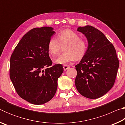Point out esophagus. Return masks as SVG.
<instances>
[{"label": "esophagus", "mask_w": 125, "mask_h": 125, "mask_svg": "<svg viewBox=\"0 0 125 125\" xmlns=\"http://www.w3.org/2000/svg\"><path fill=\"white\" fill-rule=\"evenodd\" d=\"M69 68H70V66H69V65H63V69H64V71H67V69H68Z\"/></svg>", "instance_id": "esophagus-1"}]
</instances>
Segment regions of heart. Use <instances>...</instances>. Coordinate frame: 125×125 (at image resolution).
<instances>
[{
	"label": "heart",
	"mask_w": 125,
	"mask_h": 125,
	"mask_svg": "<svg viewBox=\"0 0 125 125\" xmlns=\"http://www.w3.org/2000/svg\"><path fill=\"white\" fill-rule=\"evenodd\" d=\"M64 52L54 60L56 64H65L75 60H81L85 56L88 45L84 40L80 39L77 33L65 29L58 33L57 39L52 37L47 45L49 54L54 56L64 47Z\"/></svg>",
	"instance_id": "b5f03b06"
}]
</instances>
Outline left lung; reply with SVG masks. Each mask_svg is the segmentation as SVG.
<instances>
[{
  "label": "left lung",
  "mask_w": 125,
  "mask_h": 125,
  "mask_svg": "<svg viewBox=\"0 0 125 125\" xmlns=\"http://www.w3.org/2000/svg\"><path fill=\"white\" fill-rule=\"evenodd\" d=\"M77 30L86 37L88 46L85 55L75 66L76 88L87 98H100L115 83L119 67L116 50L104 34L94 27L86 25Z\"/></svg>",
  "instance_id": "obj_1"
}]
</instances>
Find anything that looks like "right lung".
I'll list each match as a JSON object with an SVG mask.
<instances>
[{
    "label": "right lung",
    "instance_id": "add662e5",
    "mask_svg": "<svg viewBox=\"0 0 125 125\" xmlns=\"http://www.w3.org/2000/svg\"><path fill=\"white\" fill-rule=\"evenodd\" d=\"M55 32L51 27L31 30L21 39L10 57L12 84L19 95L32 104L42 105L51 100L63 72L61 64L52 66L48 54V41Z\"/></svg>",
    "mask_w": 125,
    "mask_h": 125
}]
</instances>
